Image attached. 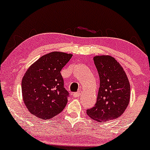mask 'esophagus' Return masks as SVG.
I'll return each mask as SVG.
<instances>
[{
	"label": "esophagus",
	"mask_w": 150,
	"mask_h": 150,
	"mask_svg": "<svg viewBox=\"0 0 150 150\" xmlns=\"http://www.w3.org/2000/svg\"><path fill=\"white\" fill-rule=\"evenodd\" d=\"M81 93H82V91H78L77 92H75V93H73V96L74 97H78L79 96H80Z\"/></svg>",
	"instance_id": "1"
}]
</instances>
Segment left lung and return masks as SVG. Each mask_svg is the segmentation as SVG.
<instances>
[{"instance_id": "obj_1", "label": "left lung", "mask_w": 150, "mask_h": 150, "mask_svg": "<svg viewBox=\"0 0 150 150\" xmlns=\"http://www.w3.org/2000/svg\"><path fill=\"white\" fill-rule=\"evenodd\" d=\"M94 64L99 73L100 86L94 106L87 115L98 122H106L121 116L129 104L130 85L120 63L111 56H96Z\"/></svg>"}]
</instances>
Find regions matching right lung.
<instances>
[{
	"instance_id": "obj_1",
	"label": "right lung",
	"mask_w": 150,
	"mask_h": 150,
	"mask_svg": "<svg viewBox=\"0 0 150 150\" xmlns=\"http://www.w3.org/2000/svg\"><path fill=\"white\" fill-rule=\"evenodd\" d=\"M72 56L53 51L39 58L26 71L22 80V98L34 116L51 119L64 109L69 94L64 88L61 71Z\"/></svg>"
}]
</instances>
